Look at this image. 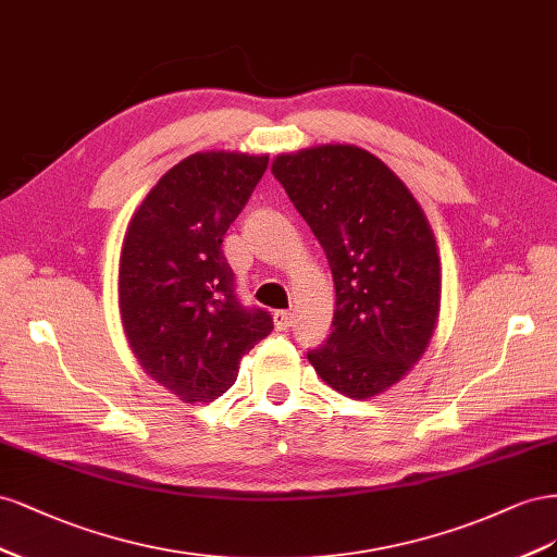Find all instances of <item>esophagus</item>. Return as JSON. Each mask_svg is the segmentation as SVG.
<instances>
[{
	"label": "esophagus",
	"instance_id": "1",
	"mask_svg": "<svg viewBox=\"0 0 557 557\" xmlns=\"http://www.w3.org/2000/svg\"><path fill=\"white\" fill-rule=\"evenodd\" d=\"M273 322H275V329H277V331H287V329L294 324V312L280 310V312H275Z\"/></svg>",
	"mask_w": 557,
	"mask_h": 557
}]
</instances>
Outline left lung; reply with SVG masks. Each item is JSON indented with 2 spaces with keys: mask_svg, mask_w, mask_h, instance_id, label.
<instances>
[{
  "mask_svg": "<svg viewBox=\"0 0 557 557\" xmlns=\"http://www.w3.org/2000/svg\"><path fill=\"white\" fill-rule=\"evenodd\" d=\"M270 172L320 240L336 289L333 331L308 355L329 387L371 399L424 357L441 314V259L410 188L377 156L320 145Z\"/></svg>",
  "mask_w": 557,
  "mask_h": 557,
  "instance_id": "1",
  "label": "left lung"
}]
</instances>
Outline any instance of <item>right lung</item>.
Returning <instances> with one entry per match:
<instances>
[{
    "label": "right lung",
    "instance_id": "obj_1",
    "mask_svg": "<svg viewBox=\"0 0 557 557\" xmlns=\"http://www.w3.org/2000/svg\"><path fill=\"white\" fill-rule=\"evenodd\" d=\"M268 168V156L198 151L170 168L125 228L119 314L135 359L184 404L212 401L249 349L273 331L235 298L221 240Z\"/></svg>",
    "mask_w": 557,
    "mask_h": 557
}]
</instances>
